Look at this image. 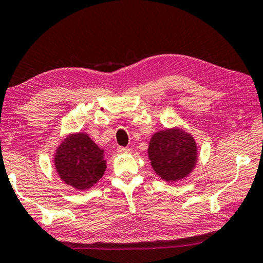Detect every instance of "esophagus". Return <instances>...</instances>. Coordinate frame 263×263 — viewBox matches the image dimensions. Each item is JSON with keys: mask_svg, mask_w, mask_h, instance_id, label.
Returning a JSON list of instances; mask_svg holds the SVG:
<instances>
[{"mask_svg": "<svg viewBox=\"0 0 263 263\" xmlns=\"http://www.w3.org/2000/svg\"><path fill=\"white\" fill-rule=\"evenodd\" d=\"M127 151H128L127 147H118V148H117V152H118V153H125Z\"/></svg>", "mask_w": 263, "mask_h": 263, "instance_id": "esophagus-1", "label": "esophagus"}]
</instances>
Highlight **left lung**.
I'll use <instances>...</instances> for the list:
<instances>
[{"instance_id": "1", "label": "left lung", "mask_w": 263, "mask_h": 263, "mask_svg": "<svg viewBox=\"0 0 263 263\" xmlns=\"http://www.w3.org/2000/svg\"><path fill=\"white\" fill-rule=\"evenodd\" d=\"M147 153L154 172L167 182H177L189 177L198 162L194 137L178 126L154 133Z\"/></svg>"}]
</instances>
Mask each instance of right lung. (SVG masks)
<instances>
[{
    "instance_id": "add662e5",
    "label": "right lung",
    "mask_w": 263,
    "mask_h": 263,
    "mask_svg": "<svg viewBox=\"0 0 263 263\" xmlns=\"http://www.w3.org/2000/svg\"><path fill=\"white\" fill-rule=\"evenodd\" d=\"M53 162L61 180L77 191L90 190L106 170L104 151L85 132L66 136L56 148Z\"/></svg>"
}]
</instances>
